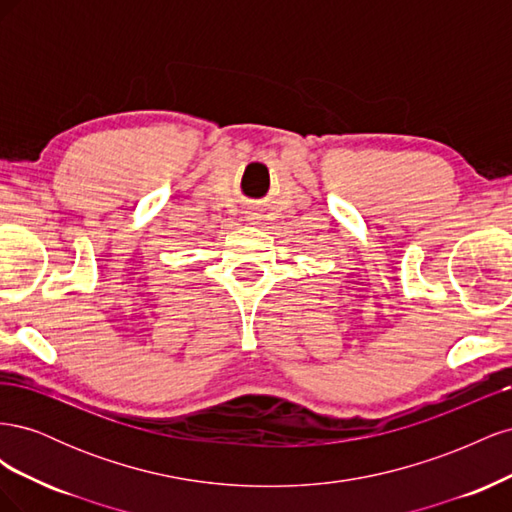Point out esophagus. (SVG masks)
Returning <instances> with one entry per match:
<instances>
[{
  "label": "esophagus",
  "instance_id": "obj_1",
  "mask_svg": "<svg viewBox=\"0 0 512 512\" xmlns=\"http://www.w3.org/2000/svg\"><path fill=\"white\" fill-rule=\"evenodd\" d=\"M250 220H254V218H250Z\"/></svg>",
  "mask_w": 512,
  "mask_h": 512
}]
</instances>
